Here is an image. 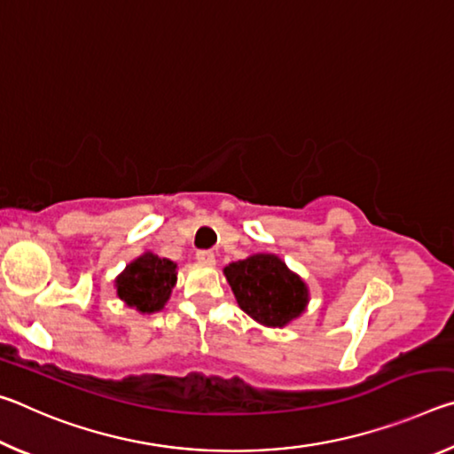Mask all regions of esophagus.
<instances>
[{
    "label": "esophagus",
    "instance_id": "1",
    "mask_svg": "<svg viewBox=\"0 0 454 454\" xmlns=\"http://www.w3.org/2000/svg\"><path fill=\"white\" fill-rule=\"evenodd\" d=\"M196 260H198V262H202V264L212 266L214 262H216V256H214L212 250H198L196 252Z\"/></svg>",
    "mask_w": 454,
    "mask_h": 454
}]
</instances>
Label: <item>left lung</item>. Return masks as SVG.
I'll list each match as a JSON object with an SVG mask.
<instances>
[{"label": "left lung", "instance_id": "1", "mask_svg": "<svg viewBox=\"0 0 454 454\" xmlns=\"http://www.w3.org/2000/svg\"><path fill=\"white\" fill-rule=\"evenodd\" d=\"M238 306L264 326L282 328L301 317L309 288L274 254H254L224 268Z\"/></svg>", "mask_w": 454, "mask_h": 454}]
</instances>
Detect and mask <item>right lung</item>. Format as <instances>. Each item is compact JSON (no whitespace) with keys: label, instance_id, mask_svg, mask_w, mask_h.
<instances>
[{"label":"right lung","instance_id":"1","mask_svg":"<svg viewBox=\"0 0 454 454\" xmlns=\"http://www.w3.org/2000/svg\"><path fill=\"white\" fill-rule=\"evenodd\" d=\"M176 284V264L145 252L132 260L126 270L116 278L118 296L129 309L142 314H152L164 309Z\"/></svg>","mask_w":454,"mask_h":454}]
</instances>
